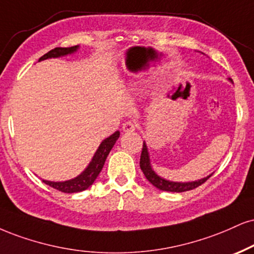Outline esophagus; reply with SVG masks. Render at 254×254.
Segmentation results:
<instances>
[{"label":"esophagus","instance_id":"esophagus-1","mask_svg":"<svg viewBox=\"0 0 254 254\" xmlns=\"http://www.w3.org/2000/svg\"><path fill=\"white\" fill-rule=\"evenodd\" d=\"M122 129H123L124 132H132V131H135L136 129V124L133 123L132 121H127L125 122V123H123Z\"/></svg>","mask_w":254,"mask_h":254}]
</instances>
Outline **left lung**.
Returning <instances> with one entry per match:
<instances>
[{
	"instance_id": "obj_1",
	"label": "left lung",
	"mask_w": 254,
	"mask_h": 254,
	"mask_svg": "<svg viewBox=\"0 0 254 254\" xmlns=\"http://www.w3.org/2000/svg\"><path fill=\"white\" fill-rule=\"evenodd\" d=\"M228 80H231V79H228ZM231 82L233 84V81ZM139 166L143 174H144V176L146 177V180H148L154 187L160 189V190L172 191V193H182V191L191 190V189L196 188L198 186L202 185V183L206 182L207 180L212 176V174H210V175L203 177V179L196 180V181H191V182H175V181H169V180L164 179V177H161L160 175H157L154 169H152L150 155H149L148 145H146L145 140L143 142V149H142V154H140Z\"/></svg>"
}]
</instances>
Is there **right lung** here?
Here are the masks:
<instances>
[{"mask_svg": "<svg viewBox=\"0 0 254 254\" xmlns=\"http://www.w3.org/2000/svg\"><path fill=\"white\" fill-rule=\"evenodd\" d=\"M79 50L78 46H73V47H57L54 50H52L46 53L45 56L40 58L39 61L46 60V59H52V58H61L69 56V54L75 53ZM119 135L121 132L119 131H116L115 133H112L111 136H109L108 138H105L100 143L98 149L94 152L92 160H91L88 166L85 168V170L82 173L79 174L77 177L71 180H67V181H60V182H54V181H47V180H42L46 185H48L50 187L57 189V190L63 191V193H79V191L85 190L90 186L93 185V182L96 181V179L99 175L100 172H102L104 163H105L106 157L111 151V149L114 148L116 140L119 138Z\"/></svg>", "mask_w": 254, "mask_h": 254, "instance_id": "add662e5", "label": "right lung"}]
</instances>
